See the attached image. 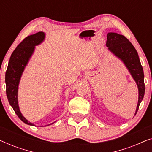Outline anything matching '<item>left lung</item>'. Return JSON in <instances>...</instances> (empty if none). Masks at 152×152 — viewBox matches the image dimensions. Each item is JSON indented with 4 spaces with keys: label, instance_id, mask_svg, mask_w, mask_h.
Segmentation results:
<instances>
[{
    "label": "left lung",
    "instance_id": "obj_1",
    "mask_svg": "<svg viewBox=\"0 0 152 152\" xmlns=\"http://www.w3.org/2000/svg\"><path fill=\"white\" fill-rule=\"evenodd\" d=\"M107 46L112 53L123 61L136 82L138 88V102L136 115L145 95L144 72L138 53L125 37L115 32L108 33Z\"/></svg>",
    "mask_w": 152,
    "mask_h": 152
}]
</instances>
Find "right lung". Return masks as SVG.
I'll use <instances>...</instances> for the list:
<instances>
[{
	"mask_svg": "<svg viewBox=\"0 0 152 152\" xmlns=\"http://www.w3.org/2000/svg\"><path fill=\"white\" fill-rule=\"evenodd\" d=\"M44 39L45 33L43 32H39L25 38L12 53L5 73L6 94L10 104L23 122L32 126L34 124L26 120L20 111L18 103V88L23 72L34 53L35 46L42 43Z\"/></svg>",
	"mask_w": 152,
	"mask_h": 152,
	"instance_id": "add662e5",
	"label": "right lung"
}]
</instances>
